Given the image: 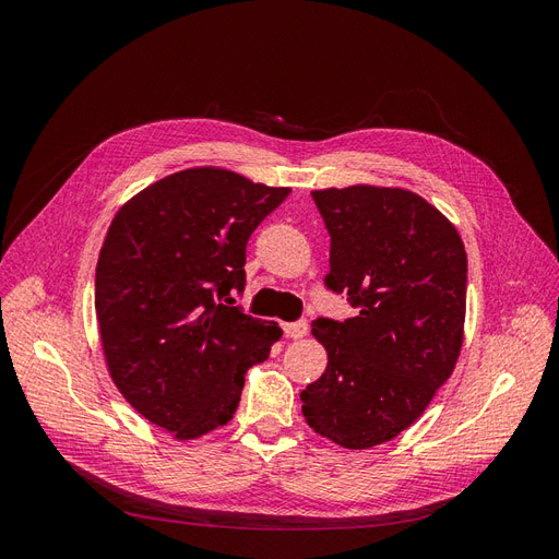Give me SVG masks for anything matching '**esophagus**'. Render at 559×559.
<instances>
[{
    "label": "esophagus",
    "mask_w": 559,
    "mask_h": 559,
    "mask_svg": "<svg viewBox=\"0 0 559 559\" xmlns=\"http://www.w3.org/2000/svg\"><path fill=\"white\" fill-rule=\"evenodd\" d=\"M284 333H286V337H292V341H300V337H306V333H308V324H306V321H294V324H284Z\"/></svg>",
    "instance_id": "esophagus-1"
}]
</instances>
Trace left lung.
<instances>
[{"instance_id":"1","label":"left lung","mask_w":559,"mask_h":559,"mask_svg":"<svg viewBox=\"0 0 559 559\" xmlns=\"http://www.w3.org/2000/svg\"><path fill=\"white\" fill-rule=\"evenodd\" d=\"M331 235L326 284L359 314L317 319L326 370L300 392L308 425L347 450L392 441L427 411L464 343L466 251L450 218L396 186L312 191Z\"/></svg>"}]
</instances>
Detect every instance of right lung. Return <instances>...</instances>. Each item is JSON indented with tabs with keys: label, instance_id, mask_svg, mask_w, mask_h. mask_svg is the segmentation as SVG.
<instances>
[{
	"label": "right lung",
	"instance_id": "obj_1",
	"mask_svg": "<svg viewBox=\"0 0 559 559\" xmlns=\"http://www.w3.org/2000/svg\"><path fill=\"white\" fill-rule=\"evenodd\" d=\"M289 186L226 170L167 175L116 212L95 270L107 370L123 399L177 441L228 425L245 376L267 359L277 321L230 308L249 235Z\"/></svg>",
	"mask_w": 559,
	"mask_h": 559
}]
</instances>
